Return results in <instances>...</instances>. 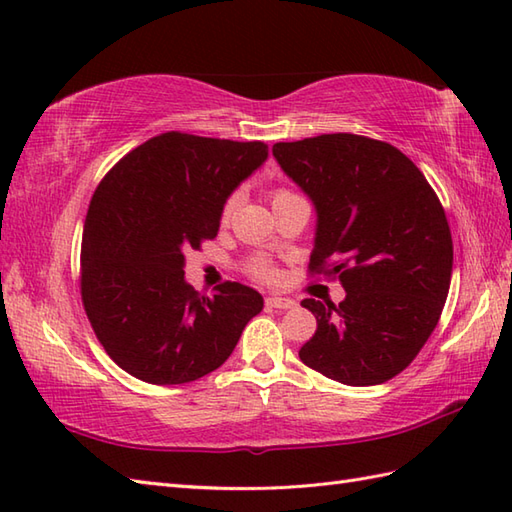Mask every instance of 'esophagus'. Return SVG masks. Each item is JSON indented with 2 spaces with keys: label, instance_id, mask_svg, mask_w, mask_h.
<instances>
[{
  "label": "esophagus",
  "instance_id": "esophagus-1",
  "mask_svg": "<svg viewBox=\"0 0 512 512\" xmlns=\"http://www.w3.org/2000/svg\"><path fill=\"white\" fill-rule=\"evenodd\" d=\"M297 303L292 301L290 297H266V308H273V310H290L295 308Z\"/></svg>",
  "mask_w": 512,
  "mask_h": 512
}]
</instances>
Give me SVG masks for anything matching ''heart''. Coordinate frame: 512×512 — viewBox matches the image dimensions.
I'll return each mask as SVG.
<instances>
[{
    "mask_svg": "<svg viewBox=\"0 0 512 512\" xmlns=\"http://www.w3.org/2000/svg\"><path fill=\"white\" fill-rule=\"evenodd\" d=\"M288 195H295V193L288 191V189H275L273 193H270V198H273V202H277L281 198H288ZM233 209H235V198H228L224 202V206H222V211H220V220L224 224L231 220ZM246 273L253 277V279H257V281H273L275 275H277L275 273V266L270 264L268 259H264V257H253V259H250V262L246 264Z\"/></svg>",
    "mask_w": 512,
    "mask_h": 512,
    "instance_id": "obj_1",
    "label": "heart"
}]
</instances>
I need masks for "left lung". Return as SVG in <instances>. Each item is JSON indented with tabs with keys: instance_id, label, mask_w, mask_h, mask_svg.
<instances>
[{
	"instance_id": "left-lung-1",
	"label": "left lung",
	"mask_w": 512,
	"mask_h": 512,
	"mask_svg": "<svg viewBox=\"0 0 512 512\" xmlns=\"http://www.w3.org/2000/svg\"><path fill=\"white\" fill-rule=\"evenodd\" d=\"M273 154L317 209L310 275L339 277L345 299H303L317 332L299 358L343 385L398 376L436 330L453 270L436 191L394 145L356 134L277 143Z\"/></svg>"
}]
</instances>
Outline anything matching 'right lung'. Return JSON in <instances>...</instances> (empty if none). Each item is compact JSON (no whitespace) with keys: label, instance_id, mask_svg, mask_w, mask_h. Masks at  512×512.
Returning <instances> with one entry per match:
<instances>
[{"label":"right lung","instance_id":"obj_1","mask_svg":"<svg viewBox=\"0 0 512 512\" xmlns=\"http://www.w3.org/2000/svg\"><path fill=\"white\" fill-rule=\"evenodd\" d=\"M268 158L237 143L167 132L138 145L96 187L81 242V299L112 361L145 383L182 385L220 367L257 290L224 281L213 297L184 281V255L220 231L228 195Z\"/></svg>","mask_w":512,"mask_h":512}]
</instances>
